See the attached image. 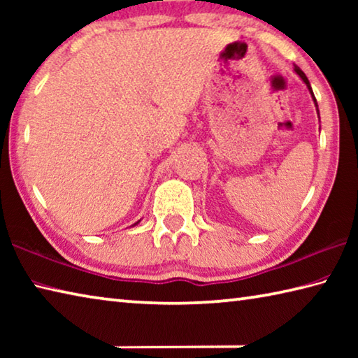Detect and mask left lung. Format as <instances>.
Instances as JSON below:
<instances>
[{
  "mask_svg": "<svg viewBox=\"0 0 358 358\" xmlns=\"http://www.w3.org/2000/svg\"><path fill=\"white\" fill-rule=\"evenodd\" d=\"M294 71L296 72V74H299L301 78H303V82H305L306 83V87L308 88H310V92H311V94H313V90H311V85H310V80H308V78H306V76H305V72H303L300 68H299V66H295V68H294ZM313 99H314V104H316L317 106V102H316V98H314V94H313ZM319 112V110H317Z\"/></svg>",
  "mask_w": 358,
  "mask_h": 358,
  "instance_id": "obj_1",
  "label": "left lung"
}]
</instances>
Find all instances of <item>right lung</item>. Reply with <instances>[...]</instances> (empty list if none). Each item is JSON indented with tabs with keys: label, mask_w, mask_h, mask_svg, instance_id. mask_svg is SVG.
I'll return each mask as SVG.
<instances>
[{
	"label": "right lung",
	"mask_w": 358,
	"mask_h": 358,
	"mask_svg": "<svg viewBox=\"0 0 358 358\" xmlns=\"http://www.w3.org/2000/svg\"><path fill=\"white\" fill-rule=\"evenodd\" d=\"M137 222H138V221H137ZM137 222H136V224H137ZM136 224H134V226H136Z\"/></svg>",
	"instance_id": "add662e5"
}]
</instances>
